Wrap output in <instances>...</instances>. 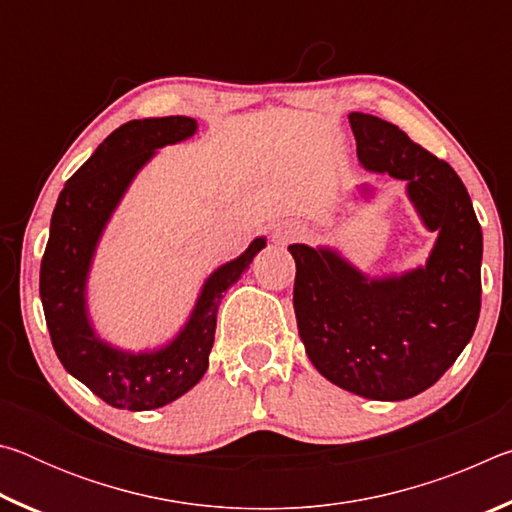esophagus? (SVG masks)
Returning a JSON list of instances; mask_svg holds the SVG:
<instances>
[{"label":"esophagus","mask_w":512,"mask_h":512,"mask_svg":"<svg viewBox=\"0 0 512 512\" xmlns=\"http://www.w3.org/2000/svg\"><path fill=\"white\" fill-rule=\"evenodd\" d=\"M302 235V228L298 223H293V221H284V223H280L275 228V232H273V237H275V241L277 244H289V241H293V239H298Z\"/></svg>","instance_id":"1"}]
</instances>
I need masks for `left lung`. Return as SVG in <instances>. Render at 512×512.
Masks as SVG:
<instances>
[{
    "label": "left lung",
    "instance_id": "8db88e82",
    "mask_svg": "<svg viewBox=\"0 0 512 512\" xmlns=\"http://www.w3.org/2000/svg\"><path fill=\"white\" fill-rule=\"evenodd\" d=\"M363 169L406 180L427 230V264L368 277L332 248L289 246L307 357L343 391L400 402L427 391L470 343L481 311L483 235L463 180L391 121L350 112ZM368 192V187H363Z\"/></svg>",
    "mask_w": 512,
    "mask_h": 512
}]
</instances>
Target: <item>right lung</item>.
Listing matches in <instances>:
<instances>
[{"instance_id": "add662e5", "label": "right lung", "mask_w": 512, "mask_h": 512, "mask_svg": "<svg viewBox=\"0 0 512 512\" xmlns=\"http://www.w3.org/2000/svg\"><path fill=\"white\" fill-rule=\"evenodd\" d=\"M196 128L192 117L133 119L119 126L67 180L51 214L40 264V300L51 343L69 375L115 409H160L201 381L210 363L223 293L266 246V239L257 237L237 259L216 268L205 280L185 327L162 348L126 352L94 332L85 289L103 230L155 149L187 140Z\"/></svg>"}]
</instances>
